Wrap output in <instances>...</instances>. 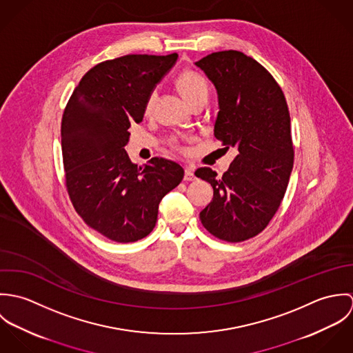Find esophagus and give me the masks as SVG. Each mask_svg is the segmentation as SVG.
<instances>
[{
    "mask_svg": "<svg viewBox=\"0 0 353 353\" xmlns=\"http://www.w3.org/2000/svg\"><path fill=\"white\" fill-rule=\"evenodd\" d=\"M185 181L188 182H192V181H196V175H194V170L192 167H188L185 170Z\"/></svg>",
    "mask_w": 353,
    "mask_h": 353,
    "instance_id": "34e87169",
    "label": "esophagus"
}]
</instances>
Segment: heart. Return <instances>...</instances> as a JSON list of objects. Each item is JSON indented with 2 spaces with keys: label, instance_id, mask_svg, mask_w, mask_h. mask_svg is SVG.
<instances>
[{
  "label": "heart",
  "instance_id": "1",
  "mask_svg": "<svg viewBox=\"0 0 353 353\" xmlns=\"http://www.w3.org/2000/svg\"><path fill=\"white\" fill-rule=\"evenodd\" d=\"M176 84L178 88L181 90V92L183 94V97L186 98V101L190 104L193 101H199V99H206L208 97V83L205 80V77L200 74L196 70H183L178 79H176ZM157 92L152 91L148 95L145 104H144V111L145 114H151L153 107H154V101H156ZM171 144L174 145V148H178L175 141H171Z\"/></svg>",
  "mask_w": 353,
  "mask_h": 353
}]
</instances>
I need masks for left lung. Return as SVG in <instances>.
I'll use <instances>...</instances> for the list:
<instances>
[{"label":"left lung","mask_w":353,"mask_h":353,"mask_svg":"<svg viewBox=\"0 0 353 353\" xmlns=\"http://www.w3.org/2000/svg\"><path fill=\"white\" fill-rule=\"evenodd\" d=\"M196 65L217 90L214 137L238 151L223 176L196 171L213 188L200 219L213 236L243 242L266 228L285 194L294 167L290 110L273 76L242 51L212 52Z\"/></svg>","instance_id":"1"}]
</instances>
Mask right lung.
Listing matches in <instances>:
<instances>
[{"label": "right lung", "mask_w": 353, "mask_h": 353, "mask_svg": "<svg viewBox=\"0 0 353 353\" xmlns=\"http://www.w3.org/2000/svg\"><path fill=\"white\" fill-rule=\"evenodd\" d=\"M168 55L129 54L90 69L68 101L61 123V145L69 199L88 227L118 243L151 234L161 199L183 179V168L168 159L132 163L125 145L133 122L172 68Z\"/></svg>", "instance_id": "1"}]
</instances>
